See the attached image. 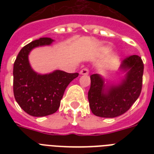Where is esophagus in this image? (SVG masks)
Returning <instances> with one entry per match:
<instances>
[{"label":"esophagus","mask_w":154,"mask_h":154,"mask_svg":"<svg viewBox=\"0 0 154 154\" xmlns=\"http://www.w3.org/2000/svg\"><path fill=\"white\" fill-rule=\"evenodd\" d=\"M80 73L82 75H88L89 73V69L88 68H84V69H82L81 70Z\"/></svg>","instance_id":"34e87169"}]
</instances>
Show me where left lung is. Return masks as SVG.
<instances>
[{"label": "left lung", "mask_w": 154, "mask_h": 154, "mask_svg": "<svg viewBox=\"0 0 154 154\" xmlns=\"http://www.w3.org/2000/svg\"><path fill=\"white\" fill-rule=\"evenodd\" d=\"M121 68L128 70L126 77L117 86L105 89L104 80L98 74L90 76L91 85L88 93L89 107L97 117H116L130 109L141 94L144 64L137 55L126 57Z\"/></svg>", "instance_id": "1"}]
</instances>
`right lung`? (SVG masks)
Listing matches in <instances>:
<instances>
[{
	"mask_svg": "<svg viewBox=\"0 0 154 154\" xmlns=\"http://www.w3.org/2000/svg\"><path fill=\"white\" fill-rule=\"evenodd\" d=\"M53 40L42 37L26 45L18 53L13 65V94L16 101L28 114L44 117L53 114L60 107L66 87L78 73L56 70L41 75L32 69L28 56L33 48L50 45Z\"/></svg>",
	"mask_w": 154,
	"mask_h": 154,
	"instance_id": "add662e5",
	"label": "right lung"
}]
</instances>
